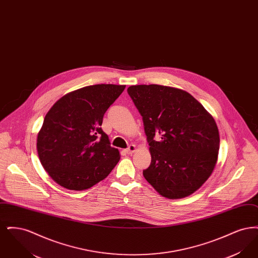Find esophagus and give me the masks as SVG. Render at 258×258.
Masks as SVG:
<instances>
[{"label": "esophagus", "instance_id": "obj_1", "mask_svg": "<svg viewBox=\"0 0 258 258\" xmlns=\"http://www.w3.org/2000/svg\"><path fill=\"white\" fill-rule=\"evenodd\" d=\"M135 150H136L135 145L132 144V145H130V146H128L127 149H125V153H126V154H133L134 152H135Z\"/></svg>", "mask_w": 258, "mask_h": 258}]
</instances>
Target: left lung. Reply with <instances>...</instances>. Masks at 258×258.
Masks as SVG:
<instances>
[{
  "instance_id": "left-lung-1",
  "label": "left lung",
  "mask_w": 258,
  "mask_h": 258,
  "mask_svg": "<svg viewBox=\"0 0 258 258\" xmlns=\"http://www.w3.org/2000/svg\"><path fill=\"white\" fill-rule=\"evenodd\" d=\"M127 93L142 116L151 153L143 176L162 197H188L204 184L219 155L217 123L187 92L161 85H135Z\"/></svg>"
}]
</instances>
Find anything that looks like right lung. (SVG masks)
<instances>
[{"mask_svg": "<svg viewBox=\"0 0 258 258\" xmlns=\"http://www.w3.org/2000/svg\"><path fill=\"white\" fill-rule=\"evenodd\" d=\"M124 85L98 84L71 92L45 115L37 135L39 160L50 177L72 190L90 188L105 179L120 160L101 130L103 115Z\"/></svg>", "mask_w": 258, "mask_h": 258, "instance_id": "add662e5", "label": "right lung"}]
</instances>
